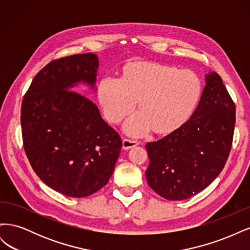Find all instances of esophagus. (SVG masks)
<instances>
[{
  "instance_id": "obj_1",
  "label": "esophagus",
  "mask_w": 250,
  "mask_h": 250,
  "mask_svg": "<svg viewBox=\"0 0 250 250\" xmlns=\"http://www.w3.org/2000/svg\"><path fill=\"white\" fill-rule=\"evenodd\" d=\"M139 144H140L139 141H135V140H132V139H127L126 138V139L123 140V148L125 150H128V149H130L132 147L138 146Z\"/></svg>"
}]
</instances>
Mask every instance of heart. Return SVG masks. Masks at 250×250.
Returning <instances> with one entry per match:
<instances>
[{
    "mask_svg": "<svg viewBox=\"0 0 250 250\" xmlns=\"http://www.w3.org/2000/svg\"><path fill=\"white\" fill-rule=\"evenodd\" d=\"M201 93L196 73L143 62L128 66L123 78L104 77L98 86V99L110 123L121 122L139 100L140 110L124 126L133 135L145 134L153 127L157 132L177 129L192 116Z\"/></svg>",
    "mask_w": 250,
    "mask_h": 250,
    "instance_id": "b5f03b06",
    "label": "heart"
}]
</instances>
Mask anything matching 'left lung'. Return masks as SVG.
<instances>
[{
	"label": "left lung",
	"mask_w": 250,
	"mask_h": 250,
	"mask_svg": "<svg viewBox=\"0 0 250 250\" xmlns=\"http://www.w3.org/2000/svg\"><path fill=\"white\" fill-rule=\"evenodd\" d=\"M197 108L185 124L146 144L149 187L168 200L204 190L223 170L232 146L236 106L216 72L206 76Z\"/></svg>",
	"instance_id": "left-lung-1"
}]
</instances>
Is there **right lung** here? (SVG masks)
<instances>
[{"label": "right lung", "mask_w": 250, "mask_h": 250, "mask_svg": "<svg viewBox=\"0 0 250 250\" xmlns=\"http://www.w3.org/2000/svg\"><path fill=\"white\" fill-rule=\"evenodd\" d=\"M98 66L93 53L52 60L36 74L21 102L22 144L32 169L70 197H85L106 185L122 148L96 104L72 90L79 82L94 87Z\"/></svg>", "instance_id": "1"}]
</instances>
